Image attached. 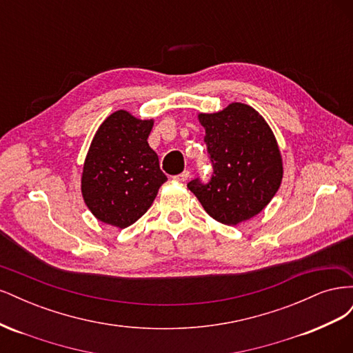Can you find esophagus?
Returning a JSON list of instances; mask_svg holds the SVG:
<instances>
[{
	"label": "esophagus",
	"instance_id": "1",
	"mask_svg": "<svg viewBox=\"0 0 353 353\" xmlns=\"http://www.w3.org/2000/svg\"><path fill=\"white\" fill-rule=\"evenodd\" d=\"M188 176H190V172H188V170H184V172H181L179 175H175L174 179L175 181H181V183H184V181L188 179Z\"/></svg>",
	"mask_w": 353,
	"mask_h": 353
}]
</instances>
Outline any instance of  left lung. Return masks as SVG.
<instances>
[{"instance_id": "left-lung-1", "label": "left lung", "mask_w": 353, "mask_h": 353, "mask_svg": "<svg viewBox=\"0 0 353 353\" xmlns=\"http://www.w3.org/2000/svg\"><path fill=\"white\" fill-rule=\"evenodd\" d=\"M213 165L209 184L199 179L188 190L215 221L239 225L262 212L279 191L283 156L276 138L252 105L231 103L215 113H199Z\"/></svg>"}]
</instances>
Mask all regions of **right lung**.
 <instances>
[{"label": "right lung", "instance_id": "1", "mask_svg": "<svg viewBox=\"0 0 353 353\" xmlns=\"http://www.w3.org/2000/svg\"><path fill=\"white\" fill-rule=\"evenodd\" d=\"M154 119H140L126 110L105 117L85 157L81 193L99 221L126 228L153 205L166 175L148 145Z\"/></svg>", "mask_w": 353, "mask_h": 353}]
</instances>
